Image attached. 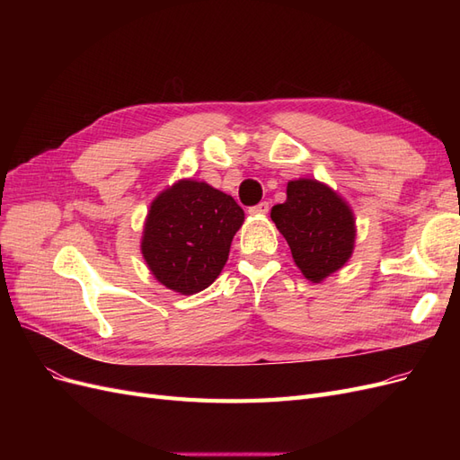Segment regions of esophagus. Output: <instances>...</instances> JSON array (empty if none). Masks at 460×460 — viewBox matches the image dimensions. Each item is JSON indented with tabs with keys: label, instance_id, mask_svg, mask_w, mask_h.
<instances>
[{
	"label": "esophagus",
	"instance_id": "1",
	"mask_svg": "<svg viewBox=\"0 0 460 460\" xmlns=\"http://www.w3.org/2000/svg\"><path fill=\"white\" fill-rule=\"evenodd\" d=\"M269 213V203L261 201L259 205L249 207V215H267Z\"/></svg>",
	"mask_w": 460,
	"mask_h": 460
}]
</instances>
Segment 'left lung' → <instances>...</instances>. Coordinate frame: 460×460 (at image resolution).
I'll return each instance as SVG.
<instances>
[{
    "label": "left lung",
    "mask_w": 460,
    "mask_h": 460,
    "mask_svg": "<svg viewBox=\"0 0 460 460\" xmlns=\"http://www.w3.org/2000/svg\"><path fill=\"white\" fill-rule=\"evenodd\" d=\"M299 270L311 282L340 270L353 253L351 208L328 186L301 178L288 184V199L270 211Z\"/></svg>",
    "instance_id": "8db88e82"
}]
</instances>
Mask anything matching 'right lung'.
<instances>
[{
	"label": "right lung",
	"instance_id": "add662e5",
	"mask_svg": "<svg viewBox=\"0 0 460 460\" xmlns=\"http://www.w3.org/2000/svg\"><path fill=\"white\" fill-rule=\"evenodd\" d=\"M242 222L243 208L225 191L180 180L151 203L144 259L163 286L193 296L217 280Z\"/></svg>",
	"mask_w": 460,
	"mask_h": 460
}]
</instances>
